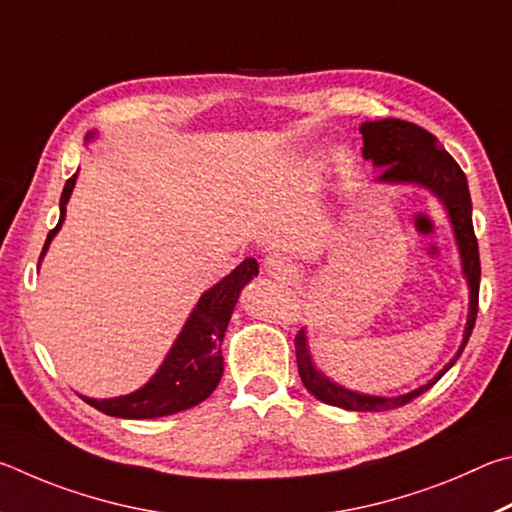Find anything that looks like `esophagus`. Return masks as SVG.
I'll return each instance as SVG.
<instances>
[{
  "instance_id": "obj_1",
  "label": "esophagus",
  "mask_w": 512,
  "mask_h": 512,
  "mask_svg": "<svg viewBox=\"0 0 512 512\" xmlns=\"http://www.w3.org/2000/svg\"><path fill=\"white\" fill-rule=\"evenodd\" d=\"M263 267H265L267 274L274 276V279H288V276L294 274V265L288 261V258L281 256V254L265 256Z\"/></svg>"
}]
</instances>
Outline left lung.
<instances>
[{"mask_svg": "<svg viewBox=\"0 0 512 512\" xmlns=\"http://www.w3.org/2000/svg\"><path fill=\"white\" fill-rule=\"evenodd\" d=\"M364 148L362 157L371 161L375 168H380V175L373 179L378 184L393 186H423L429 193L441 200L445 206L447 218L452 224V233L459 247L463 279L468 283L470 303H468V321H465L463 342L459 351L447 362L441 371L434 375L423 387L409 393H402L396 398L387 396H371V393H360L342 387L328 378V375L317 369L312 360L306 328L297 335V364L301 382L317 400L326 405L342 407L348 411H387L407 405L420 393L432 389L443 375L452 369L454 362L459 360L465 344L472 335L474 321H477L479 310V281H481V263H479V245L472 227V200L468 179L461 166L452 159L432 132H427L416 123L400 121V119H380V121H364L360 125Z\"/></svg>", "mask_w": 512, "mask_h": 512, "instance_id": "left-lung-1", "label": "left lung"}]
</instances>
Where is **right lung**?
I'll use <instances>...</instances> for the list:
<instances>
[{
	"label": "right lung",
	"mask_w": 512,
	"mask_h": 512,
	"mask_svg": "<svg viewBox=\"0 0 512 512\" xmlns=\"http://www.w3.org/2000/svg\"><path fill=\"white\" fill-rule=\"evenodd\" d=\"M96 134V130L87 132L85 143L96 139ZM76 177L78 173L71 175L65 188H62L60 220L56 227L49 231L47 242H44L40 254V263L44 254H47L51 240L56 238L62 222H65L67 202L76 186ZM254 276H258L256 258H245L229 276H224L220 283H215L213 288L206 290L200 301L195 303V308L191 315H188L182 330H179V335L173 346H170L164 362H161L155 375H152L143 387L116 398H80L107 416L132 420L161 418L200 405L202 400L211 396L222 378V339L224 333H227L229 319L233 315V308H236L242 288H245Z\"/></svg>",
	"instance_id": "right-lung-1"
}]
</instances>
